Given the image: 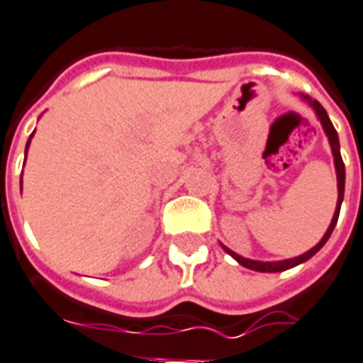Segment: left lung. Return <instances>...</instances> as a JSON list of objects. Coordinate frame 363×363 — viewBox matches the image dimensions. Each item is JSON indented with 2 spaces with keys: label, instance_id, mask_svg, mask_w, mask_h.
Segmentation results:
<instances>
[{
  "label": "left lung",
  "instance_id": "1",
  "mask_svg": "<svg viewBox=\"0 0 363 363\" xmlns=\"http://www.w3.org/2000/svg\"><path fill=\"white\" fill-rule=\"evenodd\" d=\"M309 100V98H308ZM311 106H313V110L317 112L319 116V120H321V125L325 129V133L329 137V143H330V149H333V156H335V166H337V179H338V203H337V211H335V216H333V222H330L329 230L325 232V236L319 243H317L313 250H309L308 253H303L300 257H294V259H286V261H277V263H261V261H251V259H243L240 257L238 253L234 251H230L228 247H224L226 253H230L232 257L236 259L238 263L243 267H247L251 271H259V272H280V271H286V269H292V267L300 265L303 261H308L309 257H313L317 251L321 250L323 245L327 243V240L330 238L333 234V230L337 226V220H338V213H340V205H342V199H345V162H342V156H340V145H338V135H337V129L333 127L330 123L329 116L325 112V108H323L317 100H311Z\"/></svg>",
  "mask_w": 363,
  "mask_h": 363
}]
</instances>
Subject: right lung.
Here are the masks:
<instances>
[{"instance_id":"right-lung-1","label":"right lung","mask_w":363,"mask_h":363,"mask_svg":"<svg viewBox=\"0 0 363 363\" xmlns=\"http://www.w3.org/2000/svg\"><path fill=\"white\" fill-rule=\"evenodd\" d=\"M28 143H30V139H28ZM28 143H26V147H28Z\"/></svg>"}]
</instances>
